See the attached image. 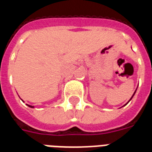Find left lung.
Instances as JSON below:
<instances>
[{
  "label": "left lung",
  "mask_w": 152,
  "mask_h": 152,
  "mask_svg": "<svg viewBox=\"0 0 152 152\" xmlns=\"http://www.w3.org/2000/svg\"><path fill=\"white\" fill-rule=\"evenodd\" d=\"M136 91H137V90H136ZM136 91H135V92H134V93H133V96H132V97H131V98H130V99H129V102L130 101L131 99H132V98H133V96H134V94H135V93H136Z\"/></svg>",
  "instance_id": "1"
}]
</instances>
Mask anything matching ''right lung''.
Listing matches in <instances>:
<instances>
[{"mask_svg": "<svg viewBox=\"0 0 152 152\" xmlns=\"http://www.w3.org/2000/svg\"><path fill=\"white\" fill-rule=\"evenodd\" d=\"M27 106L30 107H32V108H34V106H31V105H28V104H27Z\"/></svg>", "mask_w": 152, "mask_h": 152, "instance_id": "add662e5", "label": "right lung"}]
</instances>
